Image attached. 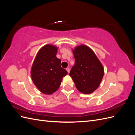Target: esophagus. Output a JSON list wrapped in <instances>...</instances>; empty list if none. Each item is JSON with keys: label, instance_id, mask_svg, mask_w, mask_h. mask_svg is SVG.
Instances as JSON below:
<instances>
[{"label": "esophagus", "instance_id": "34e87169", "mask_svg": "<svg viewBox=\"0 0 135 135\" xmlns=\"http://www.w3.org/2000/svg\"><path fill=\"white\" fill-rule=\"evenodd\" d=\"M66 71H68V73H69V72H70V69H69V68H66Z\"/></svg>", "mask_w": 135, "mask_h": 135}]
</instances>
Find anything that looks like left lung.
Returning a JSON list of instances; mask_svg holds the SVG:
<instances>
[{"instance_id":"8db88e82","label":"left lung","mask_w":135,"mask_h":135,"mask_svg":"<svg viewBox=\"0 0 135 135\" xmlns=\"http://www.w3.org/2000/svg\"><path fill=\"white\" fill-rule=\"evenodd\" d=\"M75 65L70 72L78 90L90 94L99 87L104 74V69L91 48L81 44L73 49Z\"/></svg>"}]
</instances>
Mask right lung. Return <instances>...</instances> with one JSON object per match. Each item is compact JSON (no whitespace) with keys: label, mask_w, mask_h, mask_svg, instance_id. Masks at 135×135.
<instances>
[{"label":"right lung","mask_w":135,"mask_h":135,"mask_svg":"<svg viewBox=\"0 0 135 135\" xmlns=\"http://www.w3.org/2000/svg\"><path fill=\"white\" fill-rule=\"evenodd\" d=\"M58 48L46 44L36 54L31 69V76L39 90L46 95H51L60 87L67 71L61 66V61L56 57Z\"/></svg>","instance_id":"obj_1"}]
</instances>
